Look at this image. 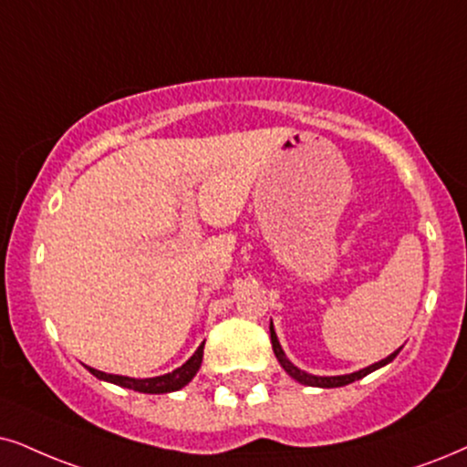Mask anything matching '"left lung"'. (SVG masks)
Segmentation results:
<instances>
[{"instance_id":"left-lung-1","label":"left lung","mask_w":467,"mask_h":467,"mask_svg":"<svg viewBox=\"0 0 467 467\" xmlns=\"http://www.w3.org/2000/svg\"><path fill=\"white\" fill-rule=\"evenodd\" d=\"M269 332H271V347H274V353H275L277 362L282 364V368H285L286 373L293 377V379H297L299 383H304V386H315V388H340V386H347V383H353V381L362 379V377H366L368 373H373V370L381 368V366H386L388 362H392V359L397 358V353H399V351H394L392 356H388L386 359H381V362H377L373 366H366V368L358 370V373L338 375V377H317V375L304 373V370H299L293 362H288V358L285 356V351H282L280 342H277V336L274 332V326H269Z\"/></svg>"}]
</instances>
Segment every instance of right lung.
Instances as JSON below:
<instances>
[{"instance_id":"1","label":"right lung","mask_w":467,"mask_h":467,"mask_svg":"<svg viewBox=\"0 0 467 467\" xmlns=\"http://www.w3.org/2000/svg\"><path fill=\"white\" fill-rule=\"evenodd\" d=\"M202 351H204V342L198 347V351L181 366V368H176L168 375L152 377V379H131V377L108 375V373H101V370H94V368H88V370H90L94 377H99V379L111 381V383H116V386L129 388V390L144 392V394H165V392L181 390L182 386H187V383L193 379V375L198 373L200 364H202Z\"/></svg>"}]
</instances>
